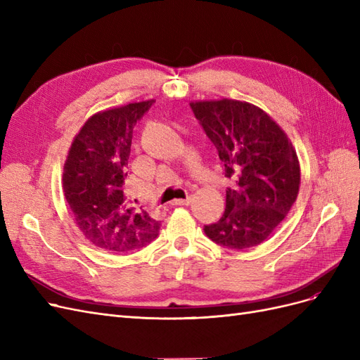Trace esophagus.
Masks as SVG:
<instances>
[{
	"label": "esophagus",
	"instance_id": "34e87169",
	"mask_svg": "<svg viewBox=\"0 0 360 360\" xmlns=\"http://www.w3.org/2000/svg\"><path fill=\"white\" fill-rule=\"evenodd\" d=\"M191 203V197H187V199H176L173 200L172 205H176V206H185V205H190Z\"/></svg>",
	"mask_w": 360,
	"mask_h": 360
}]
</instances>
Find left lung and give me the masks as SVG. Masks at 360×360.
<instances>
[{
    "instance_id": "left-lung-1",
    "label": "left lung",
    "mask_w": 360,
    "mask_h": 360,
    "mask_svg": "<svg viewBox=\"0 0 360 360\" xmlns=\"http://www.w3.org/2000/svg\"><path fill=\"white\" fill-rule=\"evenodd\" d=\"M190 106L224 163L233 188L226 210L205 233L231 250L256 247L280 224L296 202L300 165L296 149L271 115L248 101L197 100Z\"/></svg>"
}]
</instances>
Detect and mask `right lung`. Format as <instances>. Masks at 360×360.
Returning a JSON list of instances; mask_svg holds the SVG:
<instances>
[{
    "label": "right lung",
    "mask_w": 360,
    "mask_h": 360,
    "mask_svg": "<svg viewBox=\"0 0 360 360\" xmlns=\"http://www.w3.org/2000/svg\"><path fill=\"white\" fill-rule=\"evenodd\" d=\"M153 103H129L91 115L68 148L64 197L77 229L97 248L127 254L158 236L161 224L130 206L122 190L133 127Z\"/></svg>",
    "instance_id": "1"
}]
</instances>
